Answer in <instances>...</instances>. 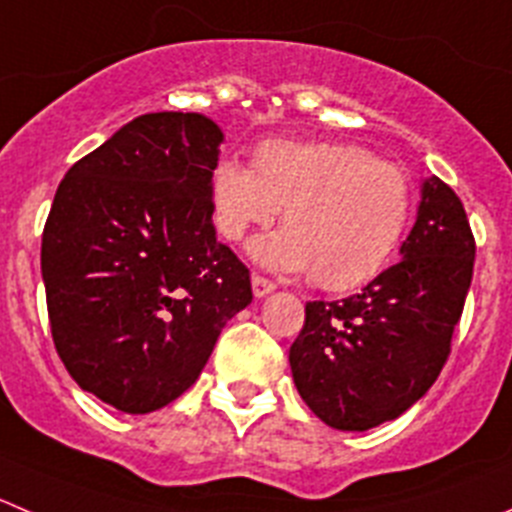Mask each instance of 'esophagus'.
<instances>
[{
    "mask_svg": "<svg viewBox=\"0 0 512 512\" xmlns=\"http://www.w3.org/2000/svg\"><path fill=\"white\" fill-rule=\"evenodd\" d=\"M251 286H253V294H256V296H266V294H271V291L276 289L274 281L266 279V276H261V274L251 276Z\"/></svg>",
    "mask_w": 512,
    "mask_h": 512,
    "instance_id": "34e87169",
    "label": "esophagus"
}]
</instances>
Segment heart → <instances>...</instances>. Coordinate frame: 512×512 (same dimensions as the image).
<instances>
[{"label": "heart", "mask_w": 512, "mask_h": 512, "mask_svg": "<svg viewBox=\"0 0 512 512\" xmlns=\"http://www.w3.org/2000/svg\"><path fill=\"white\" fill-rule=\"evenodd\" d=\"M213 221L226 241L269 226L284 231L253 246L281 271H309L324 291H352L387 266L412 213V183L399 165L332 140H266L253 168L223 158L211 173Z\"/></svg>", "instance_id": "heart-1"}]
</instances>
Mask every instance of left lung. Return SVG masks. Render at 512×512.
<instances>
[{"label":"left lung","instance_id":"1","mask_svg":"<svg viewBox=\"0 0 512 512\" xmlns=\"http://www.w3.org/2000/svg\"><path fill=\"white\" fill-rule=\"evenodd\" d=\"M475 264L462 201L430 178L402 261L359 294L309 301L289 349L301 399L337 430H369L410 410L452 349Z\"/></svg>","mask_w":512,"mask_h":512}]
</instances>
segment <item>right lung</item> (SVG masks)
<instances>
[{
	"instance_id": "obj_1",
	"label": "right lung",
	"mask_w": 512,
	"mask_h": 512,
	"mask_svg": "<svg viewBox=\"0 0 512 512\" xmlns=\"http://www.w3.org/2000/svg\"><path fill=\"white\" fill-rule=\"evenodd\" d=\"M223 133L150 113L77 160L42 231L52 342L85 392L130 415L198 379L251 304L246 264L216 238L211 173Z\"/></svg>"
}]
</instances>
